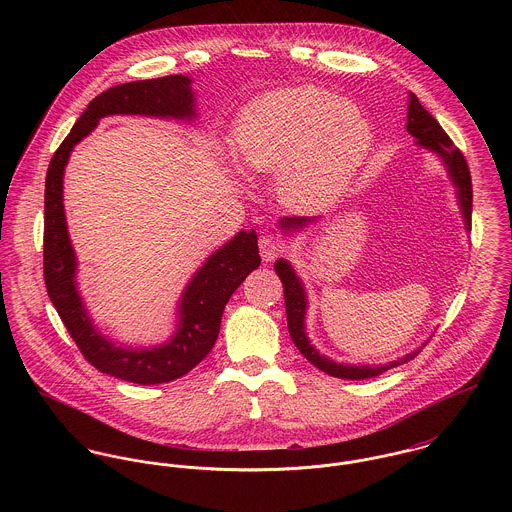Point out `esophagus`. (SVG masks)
<instances>
[{"label":"esophagus","instance_id":"34e87169","mask_svg":"<svg viewBox=\"0 0 512 512\" xmlns=\"http://www.w3.org/2000/svg\"><path fill=\"white\" fill-rule=\"evenodd\" d=\"M282 252V242L278 236L274 234H266V236H260V256L264 262H272L280 256Z\"/></svg>","mask_w":512,"mask_h":512}]
</instances>
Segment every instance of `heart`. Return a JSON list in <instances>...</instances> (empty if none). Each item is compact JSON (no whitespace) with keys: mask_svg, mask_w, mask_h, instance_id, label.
Masks as SVG:
<instances>
[{"mask_svg":"<svg viewBox=\"0 0 512 512\" xmlns=\"http://www.w3.org/2000/svg\"><path fill=\"white\" fill-rule=\"evenodd\" d=\"M234 149L244 167L278 173L286 205L321 211L345 195L372 147L363 110L315 86L274 90L236 118Z\"/></svg>","mask_w":512,"mask_h":512,"instance_id":"b5f03b06","label":"heart"}]
</instances>
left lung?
I'll use <instances>...</instances> for the list:
<instances>
[{
    "label": "left lung",
    "mask_w": 512,
    "mask_h": 512,
    "mask_svg": "<svg viewBox=\"0 0 512 512\" xmlns=\"http://www.w3.org/2000/svg\"><path fill=\"white\" fill-rule=\"evenodd\" d=\"M406 130L410 136L416 138V146L424 147L432 153H436L441 163L447 169V175L455 187V195H457V205L461 209L463 222H465V230H471V207H473V189H471V173L467 167V161L463 157V153L457 147L451 144L449 136L443 132V128L439 126L438 120L420 104V100L416 98V94H410V104H408V124ZM317 217H309V219H299V217H286L280 219V228L286 234L299 232L301 228H305L307 224L315 222ZM276 274L280 276L282 284H284V299H286V315H288V329H290V337H292L293 345L299 349V353L311 363L317 366L319 370L327 372L329 376L335 378H349V380H365L378 376L394 366L402 365L412 361L422 349L418 347L416 351L390 361L388 365H343V363H335L325 355H319V351L311 345L307 331H305V315H307V293L299 280V276L295 274L292 264L284 258H280L276 264Z\"/></svg>",
    "instance_id": "left-lung-1"
}]
</instances>
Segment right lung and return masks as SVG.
<instances>
[{
	"label": "right lung",
	"instance_id": "obj_1",
	"mask_svg": "<svg viewBox=\"0 0 512 512\" xmlns=\"http://www.w3.org/2000/svg\"><path fill=\"white\" fill-rule=\"evenodd\" d=\"M191 78H163L118 84L98 94L80 114L71 134L55 151L45 181L43 268L47 293L84 359L100 372L136 384L171 382L199 365L215 347L220 319L230 295L260 266L258 236L240 230L213 252L195 272L177 303V329L169 341L155 347H126L104 337L94 325L76 284V254L67 230L63 177L74 146L106 116H153L195 120Z\"/></svg>",
	"mask_w": 512,
	"mask_h": 512
}]
</instances>
